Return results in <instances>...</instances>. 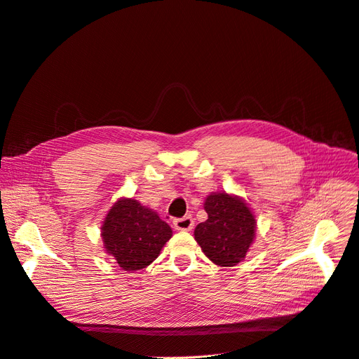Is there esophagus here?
<instances>
[{
	"mask_svg": "<svg viewBox=\"0 0 359 359\" xmlns=\"http://www.w3.org/2000/svg\"><path fill=\"white\" fill-rule=\"evenodd\" d=\"M173 225H175V229H177V231H190L194 228L195 222H194L192 217H183V218L175 219Z\"/></svg>",
	"mask_w": 359,
	"mask_h": 359,
	"instance_id": "obj_1",
	"label": "esophagus"
}]
</instances>
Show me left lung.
Returning <instances> with one entry per match:
<instances>
[{"mask_svg":"<svg viewBox=\"0 0 359 359\" xmlns=\"http://www.w3.org/2000/svg\"><path fill=\"white\" fill-rule=\"evenodd\" d=\"M208 219L195 228L203 254L221 267H233L245 258L257 232L255 215L236 195L215 192L206 196Z\"/></svg>","mask_w":359,"mask_h":359,"instance_id":"8db88e82","label":"left lung"}]
</instances>
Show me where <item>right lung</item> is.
I'll return each mask as SVG.
<instances>
[{
	"instance_id": "right-lung-1",
	"label": "right lung",
	"mask_w": 359,
	"mask_h": 359,
	"mask_svg": "<svg viewBox=\"0 0 359 359\" xmlns=\"http://www.w3.org/2000/svg\"><path fill=\"white\" fill-rule=\"evenodd\" d=\"M173 235L156 210L131 198H119L101 225L105 252L124 271L146 269Z\"/></svg>"
}]
</instances>
